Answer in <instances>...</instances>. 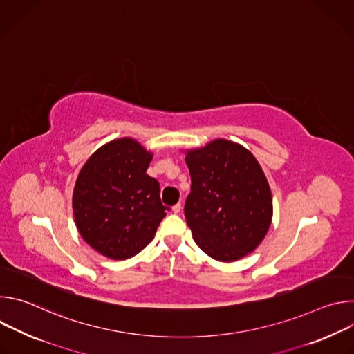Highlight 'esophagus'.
I'll list each match as a JSON object with an SVG mask.
<instances>
[{"label":"esophagus","mask_w":354,"mask_h":354,"mask_svg":"<svg viewBox=\"0 0 354 354\" xmlns=\"http://www.w3.org/2000/svg\"><path fill=\"white\" fill-rule=\"evenodd\" d=\"M180 209H182V205H180V203H176V205L172 206V212H174L175 214H178V213L180 212Z\"/></svg>","instance_id":"1"}]
</instances>
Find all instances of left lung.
Wrapping results in <instances>:
<instances>
[{
    "label": "left lung",
    "instance_id": "left-lung-1",
    "mask_svg": "<svg viewBox=\"0 0 354 354\" xmlns=\"http://www.w3.org/2000/svg\"><path fill=\"white\" fill-rule=\"evenodd\" d=\"M185 160L192 178L185 217L198 248L220 262L255 250L272 221L270 187L255 157L221 138Z\"/></svg>",
    "mask_w": 354,
    "mask_h": 354
}]
</instances>
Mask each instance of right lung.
<instances>
[{"label":"right lung","mask_w":354,"mask_h":354,"mask_svg":"<svg viewBox=\"0 0 354 354\" xmlns=\"http://www.w3.org/2000/svg\"><path fill=\"white\" fill-rule=\"evenodd\" d=\"M153 154L133 138L100 147L82 167L73 209L84 241L100 255L124 261L144 249L169 207L160 183L147 175Z\"/></svg>","instance_id":"obj_1"}]
</instances>
